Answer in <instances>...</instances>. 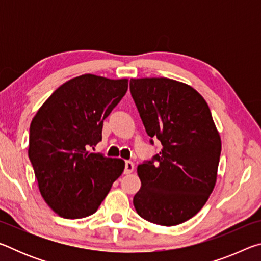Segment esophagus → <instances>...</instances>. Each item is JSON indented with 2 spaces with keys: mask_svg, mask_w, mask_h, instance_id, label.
Instances as JSON below:
<instances>
[{
  "mask_svg": "<svg viewBox=\"0 0 261 261\" xmlns=\"http://www.w3.org/2000/svg\"><path fill=\"white\" fill-rule=\"evenodd\" d=\"M134 169H135L134 162L125 161V169H124V173H125V174H131L132 171H134Z\"/></svg>",
  "mask_w": 261,
  "mask_h": 261,
  "instance_id": "esophagus-1",
  "label": "esophagus"
}]
</instances>
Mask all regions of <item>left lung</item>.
<instances>
[{"label":"left lung","mask_w":261,"mask_h":261,"mask_svg":"<svg viewBox=\"0 0 261 261\" xmlns=\"http://www.w3.org/2000/svg\"><path fill=\"white\" fill-rule=\"evenodd\" d=\"M130 91L147 135L162 144L160 153L137 168L141 188L135 208L149 222L177 226L202 208L215 187L219 131L205 99L188 84L132 78Z\"/></svg>","instance_id":"left-lung-1"}]
</instances>
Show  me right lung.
I'll return each instance as SVG.
<instances>
[{
  "instance_id": "1",
  "label": "right lung",
  "mask_w": 261,
  "mask_h": 261,
  "mask_svg": "<svg viewBox=\"0 0 261 261\" xmlns=\"http://www.w3.org/2000/svg\"><path fill=\"white\" fill-rule=\"evenodd\" d=\"M127 79L86 73L61 85L33 117L29 158L47 205L65 219L93 214L124 170L122 159L91 153Z\"/></svg>"
}]
</instances>
